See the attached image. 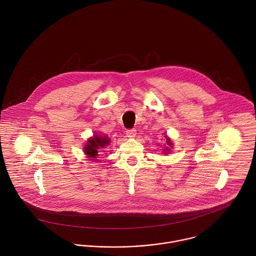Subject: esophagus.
<instances>
[{
	"label": "esophagus",
	"mask_w": 256,
	"mask_h": 256,
	"mask_svg": "<svg viewBox=\"0 0 256 256\" xmlns=\"http://www.w3.org/2000/svg\"><path fill=\"white\" fill-rule=\"evenodd\" d=\"M126 134H127V136L129 137V138H134V137H136V130L135 129H128L127 131H126Z\"/></svg>",
	"instance_id": "obj_1"
}]
</instances>
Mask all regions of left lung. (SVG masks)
<instances>
[{
  "label": "left lung",
  "instance_id": "obj_1",
  "mask_svg": "<svg viewBox=\"0 0 256 256\" xmlns=\"http://www.w3.org/2000/svg\"><path fill=\"white\" fill-rule=\"evenodd\" d=\"M166 144H168V146H166V148H164V154L168 152V150H170V148H172V141L170 140V138H166Z\"/></svg>",
  "mask_w": 256,
  "mask_h": 256
}]
</instances>
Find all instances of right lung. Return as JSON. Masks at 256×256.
Returning a JSON list of instances; mask_svg holds the SVG:
<instances>
[{"label":"right lung","mask_w":256,"mask_h":256,"mask_svg":"<svg viewBox=\"0 0 256 256\" xmlns=\"http://www.w3.org/2000/svg\"><path fill=\"white\" fill-rule=\"evenodd\" d=\"M110 139L106 136H98V134L94 135V137L90 138L84 146V154L86 156L92 158V160H96V158L98 156V150L102 148H104L110 144Z\"/></svg>","instance_id":"obj_1"}]
</instances>
